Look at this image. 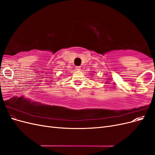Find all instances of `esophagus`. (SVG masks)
I'll use <instances>...</instances> for the list:
<instances>
[{"mask_svg":"<svg viewBox=\"0 0 155 155\" xmlns=\"http://www.w3.org/2000/svg\"><path fill=\"white\" fill-rule=\"evenodd\" d=\"M76 70H81V67H76Z\"/></svg>","mask_w":155,"mask_h":155,"instance_id":"34e87169","label":"esophagus"}]
</instances>
